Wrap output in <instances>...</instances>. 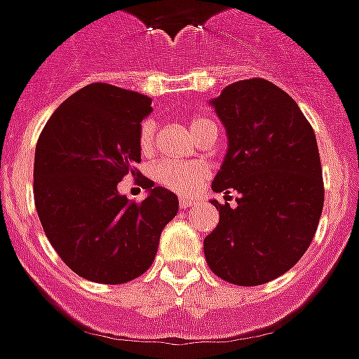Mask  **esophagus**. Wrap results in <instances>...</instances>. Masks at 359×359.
<instances>
[{"mask_svg": "<svg viewBox=\"0 0 359 359\" xmlns=\"http://www.w3.org/2000/svg\"><path fill=\"white\" fill-rule=\"evenodd\" d=\"M179 205H180V208H182V210H188V208H191V206L197 205V201L189 199V197H180Z\"/></svg>", "mask_w": 359, "mask_h": 359, "instance_id": "1", "label": "esophagus"}]
</instances>
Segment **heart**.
<instances>
[{
	"mask_svg": "<svg viewBox=\"0 0 359 359\" xmlns=\"http://www.w3.org/2000/svg\"><path fill=\"white\" fill-rule=\"evenodd\" d=\"M189 127H191V133L199 140L206 130L215 127V125L206 118H195L191 119ZM154 133H156V123L153 119H145L138 134V144L142 153H149L153 149ZM208 165L201 164V162H170V160H164V162H158L151 168V177L160 186L180 195L197 194L201 186L205 184V180L208 179Z\"/></svg>",
	"mask_w": 359,
	"mask_h": 359,
	"instance_id": "heart-1",
	"label": "heart"
}]
</instances>
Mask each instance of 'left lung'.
I'll use <instances>...</instances> for the list:
<instances>
[{
  "mask_svg": "<svg viewBox=\"0 0 359 359\" xmlns=\"http://www.w3.org/2000/svg\"><path fill=\"white\" fill-rule=\"evenodd\" d=\"M225 125L229 149L212 189H236V206L212 205L219 223L205 238L215 275L260 285L301 260L325 203L316 133L299 104L265 79L229 84L210 101Z\"/></svg>",
  "mask_w": 359,
  "mask_h": 359,
  "instance_id": "1",
  "label": "left lung"
}]
</instances>
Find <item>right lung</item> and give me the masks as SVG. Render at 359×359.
<instances>
[{
	"label": "right lung",
	"mask_w": 359,
	"mask_h": 359,
	"mask_svg": "<svg viewBox=\"0 0 359 359\" xmlns=\"http://www.w3.org/2000/svg\"><path fill=\"white\" fill-rule=\"evenodd\" d=\"M151 97L94 83L69 95L43 127L34 153V206L69 269L99 284H125L153 264L164 226L179 212L170 189L144 179L142 203L119 195L138 177L142 119Z\"/></svg>",
	"instance_id": "add662e5"
}]
</instances>
